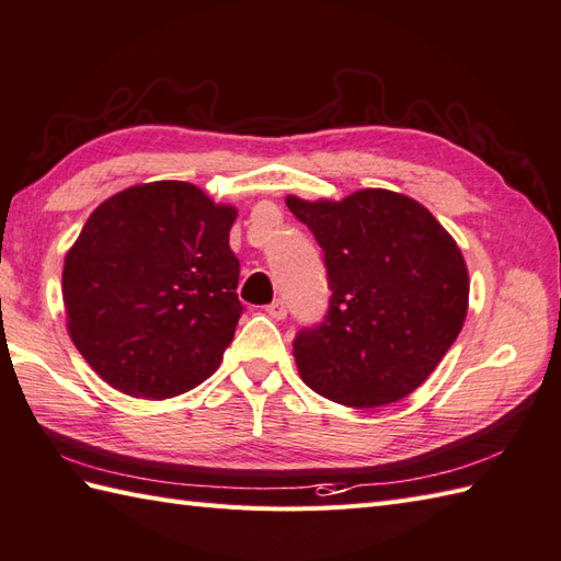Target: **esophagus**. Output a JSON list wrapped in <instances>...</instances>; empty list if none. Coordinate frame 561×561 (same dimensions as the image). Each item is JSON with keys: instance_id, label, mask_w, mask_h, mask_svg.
<instances>
[{"instance_id": "1", "label": "esophagus", "mask_w": 561, "mask_h": 561, "mask_svg": "<svg viewBox=\"0 0 561 561\" xmlns=\"http://www.w3.org/2000/svg\"><path fill=\"white\" fill-rule=\"evenodd\" d=\"M266 313L273 319H285L288 317V307H285L283 299H273V302L266 307Z\"/></svg>"}]
</instances>
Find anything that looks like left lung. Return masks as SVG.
I'll return each mask as SVG.
<instances>
[{"label":"left lung","mask_w":561,"mask_h":561,"mask_svg":"<svg viewBox=\"0 0 561 561\" xmlns=\"http://www.w3.org/2000/svg\"><path fill=\"white\" fill-rule=\"evenodd\" d=\"M323 250L328 317L299 331V378L354 409L400 402L457 340L469 309V271L455 238L416 199L366 187L350 197H285Z\"/></svg>","instance_id":"1"}]
</instances>
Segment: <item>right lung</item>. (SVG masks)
<instances>
[{"label": "right lung", "instance_id": "right-lung-1", "mask_svg": "<svg viewBox=\"0 0 561 561\" xmlns=\"http://www.w3.org/2000/svg\"><path fill=\"white\" fill-rule=\"evenodd\" d=\"M236 218L185 181L126 187L90 214L61 293L68 335L108 386L167 400L216 371L242 313Z\"/></svg>", "mask_w": 561, "mask_h": 561}]
</instances>
